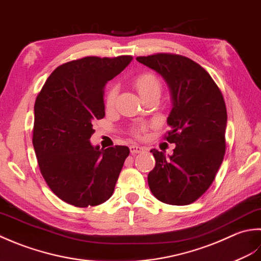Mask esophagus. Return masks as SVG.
<instances>
[{
    "label": "esophagus",
    "mask_w": 261,
    "mask_h": 261,
    "mask_svg": "<svg viewBox=\"0 0 261 261\" xmlns=\"http://www.w3.org/2000/svg\"><path fill=\"white\" fill-rule=\"evenodd\" d=\"M129 150H130L132 154H137V153L144 152L145 148L142 147V146H138V145H130L129 146Z\"/></svg>",
    "instance_id": "1"
}]
</instances>
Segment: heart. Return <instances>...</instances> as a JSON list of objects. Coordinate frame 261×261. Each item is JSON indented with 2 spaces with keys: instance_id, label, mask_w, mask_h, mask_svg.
<instances>
[{
  "instance_id": "1",
  "label": "heart",
  "mask_w": 261,
  "mask_h": 261,
  "mask_svg": "<svg viewBox=\"0 0 261 261\" xmlns=\"http://www.w3.org/2000/svg\"><path fill=\"white\" fill-rule=\"evenodd\" d=\"M134 86L138 91V93L142 95V98L152 93L160 94L162 90L161 80L159 79L155 74L151 72H145V73L140 74V75L135 79ZM117 97H118V87L113 86L108 90L107 94H106V99H105L106 107L108 109L113 108L116 103ZM145 132H146V125H141V126H137L136 128H134L133 134L140 138L143 136V134H144Z\"/></svg>"
}]
</instances>
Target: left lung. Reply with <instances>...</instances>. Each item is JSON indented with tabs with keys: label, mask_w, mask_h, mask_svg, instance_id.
<instances>
[{
	"label": "left lung",
	"mask_w": 261,
	"mask_h": 261,
	"mask_svg": "<svg viewBox=\"0 0 261 261\" xmlns=\"http://www.w3.org/2000/svg\"><path fill=\"white\" fill-rule=\"evenodd\" d=\"M136 60L161 74L171 90L173 107L164 140L173 154L151 150L155 167L148 173L152 194L169 205H189L214 181L226 150V106L220 88L205 68L190 58L169 53Z\"/></svg>",
	"instance_id": "obj_1"
}]
</instances>
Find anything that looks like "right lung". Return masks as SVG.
Returning <instances> with one entry per match:
<instances>
[{"label": "right lung", "instance_id": "obj_1", "mask_svg": "<svg viewBox=\"0 0 261 261\" xmlns=\"http://www.w3.org/2000/svg\"><path fill=\"white\" fill-rule=\"evenodd\" d=\"M129 55L87 56L55 68L36 98L33 144L40 172L58 198L97 206L114 193L127 146L102 150L90 137L105 117L103 88L132 62Z\"/></svg>", "mask_w": 261, "mask_h": 261}]
</instances>
